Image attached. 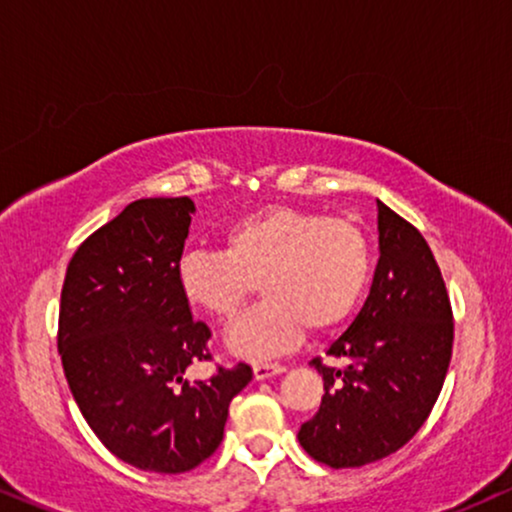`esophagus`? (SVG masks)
Wrapping results in <instances>:
<instances>
[{
    "label": "esophagus",
    "mask_w": 512,
    "mask_h": 512,
    "mask_svg": "<svg viewBox=\"0 0 512 512\" xmlns=\"http://www.w3.org/2000/svg\"><path fill=\"white\" fill-rule=\"evenodd\" d=\"M286 373V366L281 364H255L252 366V375H255V380H267L271 375H281Z\"/></svg>",
    "instance_id": "34e87169"
}]
</instances>
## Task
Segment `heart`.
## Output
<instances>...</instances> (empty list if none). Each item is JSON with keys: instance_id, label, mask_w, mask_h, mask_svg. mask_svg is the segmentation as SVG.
<instances>
[{"instance_id": "heart-1", "label": "heart", "mask_w": 512, "mask_h": 512, "mask_svg": "<svg viewBox=\"0 0 512 512\" xmlns=\"http://www.w3.org/2000/svg\"><path fill=\"white\" fill-rule=\"evenodd\" d=\"M371 278V245L357 224L271 205L224 231V252L191 250L177 264L184 300L231 321L255 293L264 302L226 333V349L248 361L300 345L307 326L333 331L354 314Z\"/></svg>"}]
</instances>
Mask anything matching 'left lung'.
<instances>
[{"label": "left lung", "mask_w": 512, "mask_h": 512, "mask_svg": "<svg viewBox=\"0 0 512 512\" xmlns=\"http://www.w3.org/2000/svg\"><path fill=\"white\" fill-rule=\"evenodd\" d=\"M378 250L364 307L328 347L347 366L312 361L326 394L297 439L331 468H361L399 451L428 420L449 371L454 316L442 271L416 226L380 200Z\"/></svg>", "instance_id": "8db88e82"}]
</instances>
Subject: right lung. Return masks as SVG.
I'll list each match as a JSON object with an SVG mask.
<instances>
[{"label": "right lung", "instance_id": "obj_1", "mask_svg": "<svg viewBox=\"0 0 512 512\" xmlns=\"http://www.w3.org/2000/svg\"><path fill=\"white\" fill-rule=\"evenodd\" d=\"M191 198H141L84 241L68 264L58 354L70 392L103 446L139 470L177 475L215 454L248 364L184 380L210 359L177 283Z\"/></svg>", "mask_w": 512, "mask_h": 512}]
</instances>
